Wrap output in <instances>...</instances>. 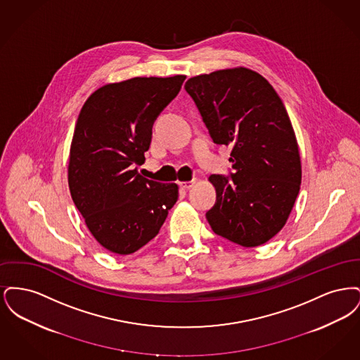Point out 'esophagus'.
<instances>
[{
	"instance_id": "1",
	"label": "esophagus",
	"mask_w": 360,
	"mask_h": 360,
	"mask_svg": "<svg viewBox=\"0 0 360 360\" xmlns=\"http://www.w3.org/2000/svg\"><path fill=\"white\" fill-rule=\"evenodd\" d=\"M194 184H195V179L188 181V182H179V186L182 188H185V190H188V188H193Z\"/></svg>"
}]
</instances>
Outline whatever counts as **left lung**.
<instances>
[{
    "mask_svg": "<svg viewBox=\"0 0 360 360\" xmlns=\"http://www.w3.org/2000/svg\"><path fill=\"white\" fill-rule=\"evenodd\" d=\"M216 144L231 146L233 172L213 174V232L243 247L274 238L301 185V159L286 108L266 78L245 68L219 70L185 84Z\"/></svg>",
    "mask_w": 360,
    "mask_h": 360,
    "instance_id": "obj_1",
    "label": "left lung"
}]
</instances>
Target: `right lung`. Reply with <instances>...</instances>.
<instances>
[{
  "label": "right lung",
  "instance_id": "1",
  "mask_svg": "<svg viewBox=\"0 0 360 360\" xmlns=\"http://www.w3.org/2000/svg\"><path fill=\"white\" fill-rule=\"evenodd\" d=\"M185 78L108 84L81 109L70 148V193L94 239L113 254H134L154 239L178 200L175 184L147 179L136 166L146 160L156 117Z\"/></svg>",
  "mask_w": 360,
  "mask_h": 360
}]
</instances>
